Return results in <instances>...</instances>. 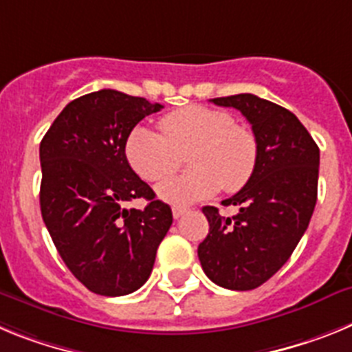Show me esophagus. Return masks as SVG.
Returning <instances> with one entry per match:
<instances>
[{"label": "esophagus", "instance_id": "34e87169", "mask_svg": "<svg viewBox=\"0 0 352 352\" xmlns=\"http://www.w3.org/2000/svg\"><path fill=\"white\" fill-rule=\"evenodd\" d=\"M186 211H188V208H185V206H174L173 208V217H174V219H179V217H183V214H185Z\"/></svg>", "mask_w": 352, "mask_h": 352}]
</instances>
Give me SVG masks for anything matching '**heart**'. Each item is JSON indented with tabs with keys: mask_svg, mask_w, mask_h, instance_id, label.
Instances as JSON below:
<instances>
[{
	"mask_svg": "<svg viewBox=\"0 0 352 352\" xmlns=\"http://www.w3.org/2000/svg\"><path fill=\"white\" fill-rule=\"evenodd\" d=\"M160 132L149 126L133 129L126 141V158L146 182H162L179 167L186 155L192 170L158 186V195L170 204H190L223 190H239L256 170V133L234 125V118L220 109L188 105L162 118Z\"/></svg>",
	"mask_w": 352,
	"mask_h": 352,
	"instance_id": "1",
	"label": "heart"
}]
</instances>
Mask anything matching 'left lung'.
I'll use <instances>...</instances> for the list:
<instances>
[{"mask_svg": "<svg viewBox=\"0 0 352 352\" xmlns=\"http://www.w3.org/2000/svg\"><path fill=\"white\" fill-rule=\"evenodd\" d=\"M213 104L234 107L256 133L259 155L247 185L223 206L234 217L204 206L210 232L197 256L211 282L250 291L287 263L312 219L317 201L319 148L294 114L250 93L220 96Z\"/></svg>", "mask_w": 352, "mask_h": 352, "instance_id": "1", "label": "left lung"}]
</instances>
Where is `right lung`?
I'll return each mask as SVG.
<instances>
[{
    "mask_svg": "<svg viewBox=\"0 0 352 352\" xmlns=\"http://www.w3.org/2000/svg\"><path fill=\"white\" fill-rule=\"evenodd\" d=\"M164 105L116 89L72 100L40 142V210L72 275L95 294L125 296L153 270L173 223L169 204L133 173L126 139ZM146 198L144 210L124 208Z\"/></svg>",
    "mask_w": 352,
    "mask_h": 352,
    "instance_id": "add662e5",
    "label": "right lung"
}]
</instances>
